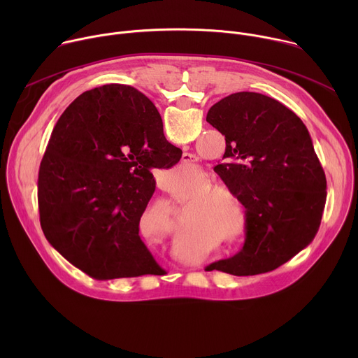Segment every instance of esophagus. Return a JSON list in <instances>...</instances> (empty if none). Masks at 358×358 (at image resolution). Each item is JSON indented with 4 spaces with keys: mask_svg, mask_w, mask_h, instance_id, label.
<instances>
[{
    "mask_svg": "<svg viewBox=\"0 0 358 358\" xmlns=\"http://www.w3.org/2000/svg\"><path fill=\"white\" fill-rule=\"evenodd\" d=\"M196 156L195 155H189V152H185V155H182V159L181 162L185 164L187 169H196Z\"/></svg>",
    "mask_w": 358,
    "mask_h": 358,
    "instance_id": "obj_1",
    "label": "esophagus"
}]
</instances>
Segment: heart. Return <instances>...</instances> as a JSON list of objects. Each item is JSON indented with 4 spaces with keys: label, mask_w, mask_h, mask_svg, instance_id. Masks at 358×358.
<instances>
[{
    "label": "heart",
    "mask_w": 358,
    "mask_h": 358,
    "mask_svg": "<svg viewBox=\"0 0 358 358\" xmlns=\"http://www.w3.org/2000/svg\"><path fill=\"white\" fill-rule=\"evenodd\" d=\"M217 188H221V187H210V188H208L206 192H202V194H203V195H210V194H213V192H214Z\"/></svg>",
    "instance_id": "obj_1"
}]
</instances>
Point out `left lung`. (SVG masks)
Segmentation results:
<instances>
[{
  "label": "left lung",
  "mask_w": 358,
  "mask_h": 358,
  "mask_svg": "<svg viewBox=\"0 0 358 358\" xmlns=\"http://www.w3.org/2000/svg\"><path fill=\"white\" fill-rule=\"evenodd\" d=\"M207 122L227 143L214 170L246 208L243 248L207 269L271 272L308 246L322 222L327 182L309 130L280 101L255 92L221 99Z\"/></svg>",
  "instance_id": "1"
}]
</instances>
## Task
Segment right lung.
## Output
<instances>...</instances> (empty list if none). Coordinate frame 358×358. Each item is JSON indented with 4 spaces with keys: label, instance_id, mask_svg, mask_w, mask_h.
<instances>
[{
    "label": "right lung",
    "instance_id": "1",
    "mask_svg": "<svg viewBox=\"0 0 358 358\" xmlns=\"http://www.w3.org/2000/svg\"><path fill=\"white\" fill-rule=\"evenodd\" d=\"M181 155L137 89L105 85L82 93L57 122L39 167L48 242L97 280L160 275L138 224L156 189L150 170L170 169Z\"/></svg>",
    "mask_w": 358,
    "mask_h": 358
}]
</instances>
